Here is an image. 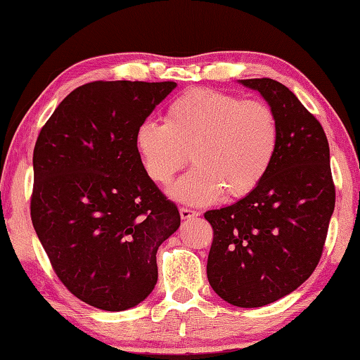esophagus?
Segmentation results:
<instances>
[{
  "instance_id": "34e87169",
  "label": "esophagus",
  "mask_w": 360,
  "mask_h": 360,
  "mask_svg": "<svg viewBox=\"0 0 360 360\" xmlns=\"http://www.w3.org/2000/svg\"><path fill=\"white\" fill-rule=\"evenodd\" d=\"M179 214H181V219H192V217H197L198 216V211L195 210H191V208H181L179 210Z\"/></svg>"
}]
</instances>
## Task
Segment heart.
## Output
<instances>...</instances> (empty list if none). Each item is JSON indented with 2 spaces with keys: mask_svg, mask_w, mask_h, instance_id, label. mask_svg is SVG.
Returning a JSON list of instances; mask_svg holds the SVG:
<instances>
[{
  "mask_svg": "<svg viewBox=\"0 0 360 360\" xmlns=\"http://www.w3.org/2000/svg\"><path fill=\"white\" fill-rule=\"evenodd\" d=\"M135 146L146 174L168 186L192 154L195 167L172 188L187 205L246 197L270 172L279 146L271 106L210 89H192L169 103L163 124L146 120Z\"/></svg>",
  "mask_w": 360,
  "mask_h": 360,
  "instance_id": "heart-1",
  "label": "heart"
}]
</instances>
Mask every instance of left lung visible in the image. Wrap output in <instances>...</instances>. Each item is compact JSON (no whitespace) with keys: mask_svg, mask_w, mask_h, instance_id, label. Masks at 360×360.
<instances>
[{"mask_svg":"<svg viewBox=\"0 0 360 360\" xmlns=\"http://www.w3.org/2000/svg\"><path fill=\"white\" fill-rule=\"evenodd\" d=\"M276 114L279 146L270 172L240 202L205 212L214 236L208 281L225 302L259 308L311 276L335 208L330 149L324 129L273 79H241Z\"/></svg>","mask_w":360,"mask_h":360,"instance_id":"left-lung-1","label":"left lung"}]
</instances>
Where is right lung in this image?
<instances>
[{
  "label": "right lung",
  "instance_id": "add662e5",
  "mask_svg": "<svg viewBox=\"0 0 360 360\" xmlns=\"http://www.w3.org/2000/svg\"><path fill=\"white\" fill-rule=\"evenodd\" d=\"M173 89L169 81L81 85L34 146L36 235L66 289L105 311H124L150 294L157 249L181 225L135 146L136 129Z\"/></svg>",
  "mask_w": 360,
  "mask_h": 360
}]
</instances>
